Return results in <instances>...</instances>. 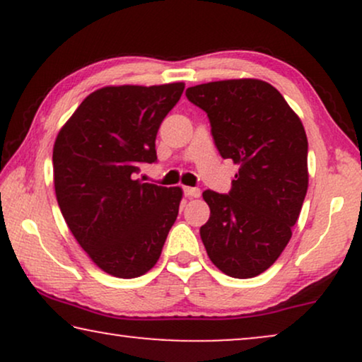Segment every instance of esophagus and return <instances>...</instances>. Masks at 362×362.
I'll return each instance as SVG.
<instances>
[{"instance_id":"34e87169","label":"esophagus","mask_w":362,"mask_h":362,"mask_svg":"<svg viewBox=\"0 0 362 362\" xmlns=\"http://www.w3.org/2000/svg\"><path fill=\"white\" fill-rule=\"evenodd\" d=\"M185 194L187 197H199L201 189H199V187H185Z\"/></svg>"}]
</instances>
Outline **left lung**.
I'll use <instances>...</instances> for the list:
<instances>
[{
    "mask_svg": "<svg viewBox=\"0 0 362 362\" xmlns=\"http://www.w3.org/2000/svg\"><path fill=\"white\" fill-rule=\"evenodd\" d=\"M224 160L239 165L229 194L207 189L201 227L207 255L226 275L252 279L275 264L291 239L308 189L303 123L274 86L230 78L189 87Z\"/></svg>",
    "mask_w": 362,
    "mask_h": 362,
    "instance_id": "left-lung-1",
    "label": "left lung"
}]
</instances>
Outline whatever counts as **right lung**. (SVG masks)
<instances>
[{
	"label": "right lung",
	"mask_w": 362,
	"mask_h": 362,
	"mask_svg": "<svg viewBox=\"0 0 362 362\" xmlns=\"http://www.w3.org/2000/svg\"><path fill=\"white\" fill-rule=\"evenodd\" d=\"M185 83L108 86L92 92L57 133L54 189L72 235L118 279L151 270L175 224L181 187L135 180L156 161V133Z\"/></svg>",
	"instance_id": "1"
}]
</instances>
